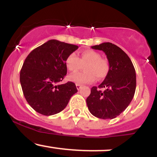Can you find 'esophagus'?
<instances>
[{
  "label": "esophagus",
  "instance_id": "1",
  "mask_svg": "<svg viewBox=\"0 0 157 157\" xmlns=\"http://www.w3.org/2000/svg\"><path fill=\"white\" fill-rule=\"evenodd\" d=\"M76 87L77 90H80L81 89V87H82V85L80 84H78V83H76Z\"/></svg>",
  "mask_w": 157,
  "mask_h": 157
}]
</instances>
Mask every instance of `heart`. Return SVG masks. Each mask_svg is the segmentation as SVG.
Wrapping results in <instances>:
<instances>
[{
  "label": "heart",
  "instance_id": "obj_1",
  "mask_svg": "<svg viewBox=\"0 0 157 157\" xmlns=\"http://www.w3.org/2000/svg\"><path fill=\"white\" fill-rule=\"evenodd\" d=\"M85 72H80L68 76V80L78 84L91 83L96 80H102L107 76L109 64L107 60L102 58L99 52L92 49L81 52L79 58L75 53H71L66 59V66L71 72H77L83 65Z\"/></svg>",
  "mask_w": 157,
  "mask_h": 157
}]
</instances>
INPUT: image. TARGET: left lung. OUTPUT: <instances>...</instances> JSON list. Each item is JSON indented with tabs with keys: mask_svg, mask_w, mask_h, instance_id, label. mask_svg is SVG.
I'll list each match as a JSON object with an SVG mask.
<instances>
[{
	"mask_svg": "<svg viewBox=\"0 0 157 157\" xmlns=\"http://www.w3.org/2000/svg\"><path fill=\"white\" fill-rule=\"evenodd\" d=\"M105 52L109 71L98 87L93 86L86 99L89 111L97 118L113 119L128 106L136 90V72L131 59L120 47L111 43L91 46ZM104 87L102 92L100 88Z\"/></svg>",
	"mask_w": 157,
	"mask_h": 157,
	"instance_id": "left-lung-1",
	"label": "left lung"
}]
</instances>
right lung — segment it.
I'll list each match as a JSON object with an SVG mask.
<instances>
[{
	"label": "right lung",
	"instance_id": "obj_1",
	"mask_svg": "<svg viewBox=\"0 0 157 157\" xmlns=\"http://www.w3.org/2000/svg\"><path fill=\"white\" fill-rule=\"evenodd\" d=\"M78 48L76 45L50 40L29 54L20 73V81L26 101L45 116L62 111L77 92L75 84L57 85L67 73L66 59Z\"/></svg>",
	"mask_w": 157,
	"mask_h": 157
}]
</instances>
